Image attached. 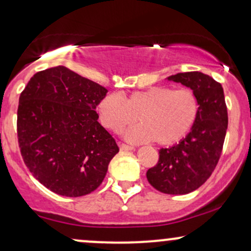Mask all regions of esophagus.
<instances>
[{
  "label": "esophagus",
  "instance_id": "1",
  "mask_svg": "<svg viewBox=\"0 0 251 251\" xmlns=\"http://www.w3.org/2000/svg\"><path fill=\"white\" fill-rule=\"evenodd\" d=\"M118 146H120V149L121 151H134V147H131V146H128L126 145V143H122V142H118Z\"/></svg>",
  "mask_w": 251,
  "mask_h": 251
}]
</instances>
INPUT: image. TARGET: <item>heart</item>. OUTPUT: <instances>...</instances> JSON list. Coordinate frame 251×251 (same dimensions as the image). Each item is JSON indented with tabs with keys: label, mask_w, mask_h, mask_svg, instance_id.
Wrapping results in <instances>:
<instances>
[{
	"label": "heart",
	"mask_w": 251,
	"mask_h": 251,
	"mask_svg": "<svg viewBox=\"0 0 251 251\" xmlns=\"http://www.w3.org/2000/svg\"><path fill=\"white\" fill-rule=\"evenodd\" d=\"M199 114V100L191 89L174 90L170 86L151 88L131 92L123 98L110 94L98 104L102 125L112 131H120L135 121L141 125L126 131L131 142L155 140L161 146L178 142L188 134Z\"/></svg>",
	"instance_id": "1"
}]
</instances>
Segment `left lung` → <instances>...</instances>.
<instances>
[{"label": "left lung", "mask_w": 251, "mask_h": 251, "mask_svg": "<svg viewBox=\"0 0 251 251\" xmlns=\"http://www.w3.org/2000/svg\"><path fill=\"white\" fill-rule=\"evenodd\" d=\"M196 94L199 114L179 143L159 151V161L147 171L149 184L166 194H187L210 178L218 163L227 129V110L221 84L201 72L170 75Z\"/></svg>", "instance_id": "8db88e82"}]
</instances>
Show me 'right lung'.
Listing matches in <instances>:
<instances>
[{"label":"right lung","mask_w":251,"mask_h":251,"mask_svg":"<svg viewBox=\"0 0 251 251\" xmlns=\"http://www.w3.org/2000/svg\"><path fill=\"white\" fill-rule=\"evenodd\" d=\"M106 94L100 84L57 66L35 73L20 95L22 159L52 192L85 196L105 178L109 163L120 151L96 112Z\"/></svg>","instance_id":"add662e5"}]
</instances>
